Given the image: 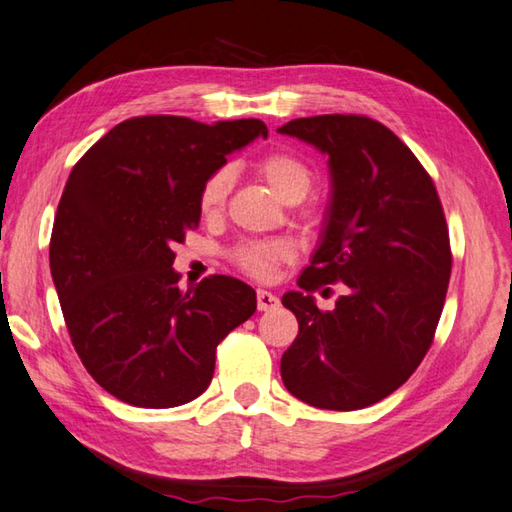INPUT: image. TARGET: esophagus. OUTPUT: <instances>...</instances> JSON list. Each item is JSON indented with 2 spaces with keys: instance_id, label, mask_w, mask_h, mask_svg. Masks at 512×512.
<instances>
[{
  "instance_id": "esophagus-1",
  "label": "esophagus",
  "mask_w": 512,
  "mask_h": 512,
  "mask_svg": "<svg viewBox=\"0 0 512 512\" xmlns=\"http://www.w3.org/2000/svg\"><path fill=\"white\" fill-rule=\"evenodd\" d=\"M256 301H258L260 312H269V310H276V307H278V298L272 292H267V289H258Z\"/></svg>"
}]
</instances>
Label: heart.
Instances as JSON below:
<instances>
[{
	"label": "heart",
	"mask_w": 512,
	"mask_h": 512,
	"mask_svg": "<svg viewBox=\"0 0 512 512\" xmlns=\"http://www.w3.org/2000/svg\"><path fill=\"white\" fill-rule=\"evenodd\" d=\"M254 171L285 202H298L305 198L314 180V171L307 165V160L287 149H272L263 153V156L256 158ZM231 180H234V176H231V169L227 167H220L214 173H209L198 191V209L202 216H216L225 209L231 191ZM307 214L314 220L321 218L323 207L314 205ZM231 256H234L238 269H243L247 276L265 281V278L274 274L278 265L292 260L294 249L283 243V240H247V243H240L231 252Z\"/></svg>",
	"instance_id": "heart-1"
}]
</instances>
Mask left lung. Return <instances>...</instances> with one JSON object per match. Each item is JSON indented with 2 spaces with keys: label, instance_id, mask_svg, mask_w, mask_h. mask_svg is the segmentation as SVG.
I'll list each match as a JSON object with an SVG mask.
<instances>
[{
  "label": "left lung",
  "instance_id": "obj_1",
  "mask_svg": "<svg viewBox=\"0 0 512 512\" xmlns=\"http://www.w3.org/2000/svg\"><path fill=\"white\" fill-rule=\"evenodd\" d=\"M278 131L327 153L332 171L325 234L298 278L303 292L283 296L298 321L283 383L314 408H368L406 383L435 341L452 272L437 187L368 115H314ZM334 282L346 296L332 313L318 311L311 294Z\"/></svg>",
  "mask_w": 512,
  "mask_h": 512
}]
</instances>
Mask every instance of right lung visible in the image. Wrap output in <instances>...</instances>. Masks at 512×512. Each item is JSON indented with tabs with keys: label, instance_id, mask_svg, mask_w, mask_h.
<instances>
[{
	"label": "right lung",
	"instance_id": "right-lung-1",
	"mask_svg": "<svg viewBox=\"0 0 512 512\" xmlns=\"http://www.w3.org/2000/svg\"><path fill=\"white\" fill-rule=\"evenodd\" d=\"M267 136L247 118L120 122L75 162L57 205L53 283L71 343L115 399L173 408L200 397L216 347L256 312V292L214 274L182 292L173 245L200 220L198 191L236 149Z\"/></svg>",
	"mask_w": 512,
	"mask_h": 512
}]
</instances>
